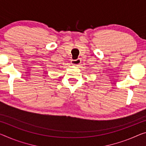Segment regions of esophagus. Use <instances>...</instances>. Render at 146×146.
<instances>
[{"mask_svg": "<svg viewBox=\"0 0 146 146\" xmlns=\"http://www.w3.org/2000/svg\"><path fill=\"white\" fill-rule=\"evenodd\" d=\"M71 63L74 66H78L81 63V59H76V60H72Z\"/></svg>", "mask_w": 146, "mask_h": 146, "instance_id": "34e87169", "label": "esophagus"}]
</instances>
